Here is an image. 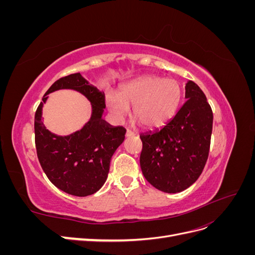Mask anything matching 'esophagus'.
Instances as JSON below:
<instances>
[{
  "label": "esophagus",
  "mask_w": 255,
  "mask_h": 255,
  "mask_svg": "<svg viewBox=\"0 0 255 255\" xmlns=\"http://www.w3.org/2000/svg\"><path fill=\"white\" fill-rule=\"evenodd\" d=\"M133 135H135V133L134 132H132V130H127V133H126V136L127 137H129V136H133Z\"/></svg>",
  "instance_id": "1"
}]
</instances>
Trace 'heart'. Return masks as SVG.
<instances>
[{"instance_id": "1", "label": "heart", "mask_w": 255, "mask_h": 255, "mask_svg": "<svg viewBox=\"0 0 255 255\" xmlns=\"http://www.w3.org/2000/svg\"><path fill=\"white\" fill-rule=\"evenodd\" d=\"M183 90L173 79L148 74L122 85L119 95L109 91L105 103L112 117L122 122L133 107V117L141 127L157 129L165 127L176 115Z\"/></svg>"}]
</instances>
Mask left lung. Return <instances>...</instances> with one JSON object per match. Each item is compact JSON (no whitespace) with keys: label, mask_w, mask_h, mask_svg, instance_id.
Returning <instances> with one entry per match:
<instances>
[{"label":"left lung","mask_w":255,"mask_h":255,"mask_svg":"<svg viewBox=\"0 0 255 255\" xmlns=\"http://www.w3.org/2000/svg\"><path fill=\"white\" fill-rule=\"evenodd\" d=\"M186 101L163 128L140 135V167L143 176L156 189L176 194L194 184L208 156L213 112L203 91L187 81Z\"/></svg>","instance_id":"1"}]
</instances>
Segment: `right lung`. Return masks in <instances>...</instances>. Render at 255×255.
<instances>
[{"label":"right lung","mask_w":255,"mask_h":255,"mask_svg":"<svg viewBox=\"0 0 255 255\" xmlns=\"http://www.w3.org/2000/svg\"><path fill=\"white\" fill-rule=\"evenodd\" d=\"M80 92L91 102V118L82 128L69 135H57L45 128L42 109L47 96L57 90ZM104 92L81 73L70 74L54 83L35 114V142L39 163L49 180L69 195H94L106 182L112 156L125 140L126 128L103 119Z\"/></svg>","instance_id":"right-lung-1"}]
</instances>
